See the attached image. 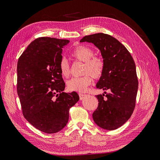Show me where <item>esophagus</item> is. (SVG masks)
<instances>
[{
    "instance_id": "34e87169",
    "label": "esophagus",
    "mask_w": 160,
    "mask_h": 160,
    "mask_svg": "<svg viewBox=\"0 0 160 160\" xmlns=\"http://www.w3.org/2000/svg\"><path fill=\"white\" fill-rule=\"evenodd\" d=\"M79 99H80V100L83 99L85 98V97L86 96L85 94H82V93H79Z\"/></svg>"
}]
</instances>
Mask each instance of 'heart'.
<instances>
[{
  "mask_svg": "<svg viewBox=\"0 0 160 160\" xmlns=\"http://www.w3.org/2000/svg\"><path fill=\"white\" fill-rule=\"evenodd\" d=\"M71 57L76 61L84 62L83 74L80 77H73L67 81V88L72 91L79 93L85 92L91 84L93 79H100L105 69L103 58L94 55V51L91 47L84 45H78L73 48L71 52ZM59 71L62 77L68 78L71 73L70 65L65 58H62L59 62Z\"/></svg>",
  "mask_w": 160,
  "mask_h": 160,
  "instance_id": "obj_1",
  "label": "heart"
}]
</instances>
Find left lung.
<instances>
[{
    "instance_id": "left-lung-1",
    "label": "left lung",
    "mask_w": 160,
    "mask_h": 160,
    "mask_svg": "<svg viewBox=\"0 0 160 160\" xmlns=\"http://www.w3.org/2000/svg\"><path fill=\"white\" fill-rule=\"evenodd\" d=\"M85 41L93 43L105 61L104 72L97 88L110 91L96 95L99 103L93 120L104 129H116L130 118L135 107L138 79L135 62L125 47L108 34H93L80 41Z\"/></svg>"
}]
</instances>
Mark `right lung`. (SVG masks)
<instances>
[{"label":"right lung","instance_id":"1","mask_svg":"<svg viewBox=\"0 0 160 160\" xmlns=\"http://www.w3.org/2000/svg\"><path fill=\"white\" fill-rule=\"evenodd\" d=\"M69 40L39 37L31 42L17 62V93L22 115L47 133L59 132L69 120V109L79 100L76 92H63L59 71L62 51Z\"/></svg>","mask_w":160,"mask_h":160}]
</instances>
